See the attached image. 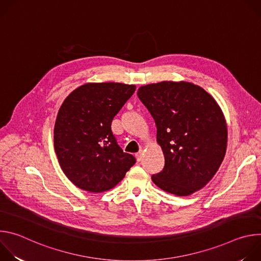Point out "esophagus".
<instances>
[{"label":"esophagus","mask_w":261,"mask_h":261,"mask_svg":"<svg viewBox=\"0 0 261 261\" xmlns=\"http://www.w3.org/2000/svg\"><path fill=\"white\" fill-rule=\"evenodd\" d=\"M142 154H143V151H142V150H139V152L136 153L135 157H136L137 161H141V160H142Z\"/></svg>","instance_id":"esophagus-1"}]
</instances>
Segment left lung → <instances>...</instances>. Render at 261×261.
Segmentation results:
<instances>
[{"mask_svg":"<svg viewBox=\"0 0 261 261\" xmlns=\"http://www.w3.org/2000/svg\"><path fill=\"white\" fill-rule=\"evenodd\" d=\"M138 98L157 127L165 159L154 184L176 196L202 189L214 177L227 147V125L214 97L189 82L163 81L141 86Z\"/></svg>","mask_w":261,"mask_h":261,"instance_id":"8db88e82","label":"left lung"}]
</instances>
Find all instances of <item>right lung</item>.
Instances as JSON below:
<instances>
[{"label": "right lung", "mask_w": 261, "mask_h": 261, "mask_svg": "<svg viewBox=\"0 0 261 261\" xmlns=\"http://www.w3.org/2000/svg\"><path fill=\"white\" fill-rule=\"evenodd\" d=\"M135 85L88 83L62 103L54 129V145L66 176L88 192L113 189L134 165L111 132V122L134 94Z\"/></svg>", "instance_id": "obj_1"}]
</instances>
